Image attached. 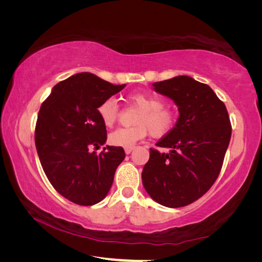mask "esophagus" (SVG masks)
Masks as SVG:
<instances>
[{"instance_id": "esophagus-1", "label": "esophagus", "mask_w": 262, "mask_h": 262, "mask_svg": "<svg viewBox=\"0 0 262 262\" xmlns=\"http://www.w3.org/2000/svg\"><path fill=\"white\" fill-rule=\"evenodd\" d=\"M133 150H134V147H127V148H125V152L128 155V154H130Z\"/></svg>"}]
</instances>
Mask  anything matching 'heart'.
Segmentation results:
<instances>
[{"mask_svg":"<svg viewBox=\"0 0 262 262\" xmlns=\"http://www.w3.org/2000/svg\"><path fill=\"white\" fill-rule=\"evenodd\" d=\"M127 100L140 110L130 128H119L108 136L110 144L114 147H133L137 142L150 135L162 139L173 130L177 114L171 108L164 107V100L157 96L137 92L128 96ZM98 114L106 127H113L119 117V107L113 99H106L98 106Z\"/></svg>","mask_w":262,"mask_h":262,"instance_id":"heart-1","label":"heart"}]
</instances>
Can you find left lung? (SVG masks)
Masks as SVG:
<instances>
[{"label":"left lung","mask_w":262,"mask_h":262,"mask_svg":"<svg viewBox=\"0 0 262 262\" xmlns=\"http://www.w3.org/2000/svg\"><path fill=\"white\" fill-rule=\"evenodd\" d=\"M154 86L178 105L179 118L173 130L156 143L171 151L150 149L142 181L159 205L185 207L203 196L219 178L231 139V122L224 103L207 84L177 76Z\"/></svg>","instance_id":"1"}]
</instances>
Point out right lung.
Returning <instances> with one entry per match:
<instances>
[{"instance_id":"right-lung-1","label":"right lung","mask_w":262,"mask_h":262,"mask_svg":"<svg viewBox=\"0 0 262 262\" xmlns=\"http://www.w3.org/2000/svg\"><path fill=\"white\" fill-rule=\"evenodd\" d=\"M125 86L81 73L57 83L39 110L34 141L42 170L56 192L76 205L103 200L125 159L121 147L89 150L107 139L98 106Z\"/></svg>"}]
</instances>
